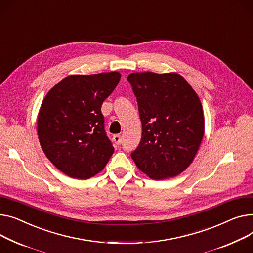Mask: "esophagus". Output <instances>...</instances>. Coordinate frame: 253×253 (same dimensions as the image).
<instances>
[{
    "label": "esophagus",
    "instance_id": "34e87169",
    "mask_svg": "<svg viewBox=\"0 0 253 253\" xmlns=\"http://www.w3.org/2000/svg\"><path fill=\"white\" fill-rule=\"evenodd\" d=\"M113 140H114V142H115L117 145L121 144V142H122V138H121V135H119V134H117V135H114V137H113Z\"/></svg>",
    "mask_w": 253,
    "mask_h": 253
}]
</instances>
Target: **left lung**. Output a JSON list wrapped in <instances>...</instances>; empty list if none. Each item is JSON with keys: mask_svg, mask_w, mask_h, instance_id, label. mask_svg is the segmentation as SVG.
<instances>
[{"mask_svg": "<svg viewBox=\"0 0 253 253\" xmlns=\"http://www.w3.org/2000/svg\"><path fill=\"white\" fill-rule=\"evenodd\" d=\"M142 135L131 158L155 180L179 175L192 163L205 133L200 99L177 73H131Z\"/></svg>", "mask_w": 253, "mask_h": 253, "instance_id": "8db88e82", "label": "left lung"}]
</instances>
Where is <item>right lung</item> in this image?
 Returning <instances> with one entry per match:
<instances>
[{
    "label": "right lung",
    "mask_w": 253,
    "mask_h": 253,
    "mask_svg": "<svg viewBox=\"0 0 253 253\" xmlns=\"http://www.w3.org/2000/svg\"><path fill=\"white\" fill-rule=\"evenodd\" d=\"M119 72L70 75L50 89L38 117V135L46 158L61 172L89 179L114 153L100 111L119 83Z\"/></svg>",
    "instance_id": "1"
}]
</instances>
